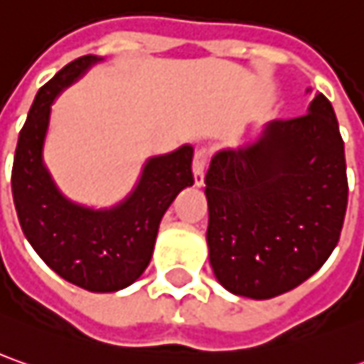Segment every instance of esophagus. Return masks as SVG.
I'll use <instances>...</instances> for the list:
<instances>
[{
	"instance_id": "34e87169",
	"label": "esophagus",
	"mask_w": 364,
	"mask_h": 364,
	"mask_svg": "<svg viewBox=\"0 0 364 364\" xmlns=\"http://www.w3.org/2000/svg\"><path fill=\"white\" fill-rule=\"evenodd\" d=\"M211 157V151L207 146H199L193 155V175L195 185H203V175H205V165Z\"/></svg>"
}]
</instances>
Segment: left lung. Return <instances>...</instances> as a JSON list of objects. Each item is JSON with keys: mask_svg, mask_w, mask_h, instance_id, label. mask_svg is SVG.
<instances>
[{"mask_svg": "<svg viewBox=\"0 0 364 364\" xmlns=\"http://www.w3.org/2000/svg\"><path fill=\"white\" fill-rule=\"evenodd\" d=\"M209 262L223 288L268 300L294 290L338 244L348 201L345 143L328 98L221 151L205 175Z\"/></svg>", "mask_w": 364, "mask_h": 364, "instance_id": "8db88e82", "label": "left lung"}]
</instances>
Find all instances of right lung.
I'll return each instance as SVG.
<instances>
[{
    "mask_svg": "<svg viewBox=\"0 0 364 364\" xmlns=\"http://www.w3.org/2000/svg\"><path fill=\"white\" fill-rule=\"evenodd\" d=\"M92 62L96 56L72 60L36 95L19 131L11 193L28 242L58 276L90 292H114L143 274L153 256L161 218L177 193L193 185V149L181 146L151 159L134 193L110 211L66 201L42 165V144L50 105Z\"/></svg>",
    "mask_w": 364,
    "mask_h": 364,
    "instance_id": "add662e5",
    "label": "right lung"
}]
</instances>
